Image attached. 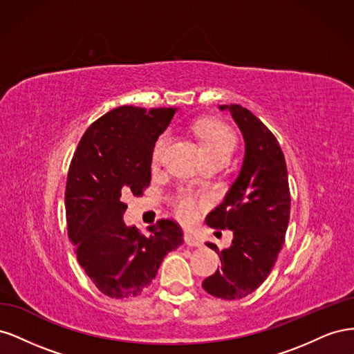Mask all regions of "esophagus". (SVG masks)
Masks as SVG:
<instances>
[{
	"label": "esophagus",
	"mask_w": 354,
	"mask_h": 354,
	"mask_svg": "<svg viewBox=\"0 0 354 354\" xmlns=\"http://www.w3.org/2000/svg\"><path fill=\"white\" fill-rule=\"evenodd\" d=\"M185 242L189 246H202V241L199 238H196L195 234H192V233H186L185 234Z\"/></svg>",
	"instance_id": "esophagus-1"
}]
</instances>
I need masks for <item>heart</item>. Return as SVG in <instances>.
<instances>
[{"label":"heart","instance_id":"1","mask_svg":"<svg viewBox=\"0 0 354 354\" xmlns=\"http://www.w3.org/2000/svg\"><path fill=\"white\" fill-rule=\"evenodd\" d=\"M195 134L199 138V143L203 153L208 159L214 158H230L234 147H236V137L227 125L218 121H201L195 125ZM169 145V134L159 136L153 149H152V167H159L164 160V155ZM177 216L186 221L192 223L198 217V202L189 194L181 195L176 202Z\"/></svg>","mask_w":354,"mask_h":354}]
</instances>
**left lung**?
I'll return each instance as SVG.
<instances>
[{
	"mask_svg": "<svg viewBox=\"0 0 354 354\" xmlns=\"http://www.w3.org/2000/svg\"><path fill=\"white\" fill-rule=\"evenodd\" d=\"M238 124L245 142L239 176L224 201L207 216V224L233 232L227 250L207 243L220 255L221 270L202 288L212 297L239 299L254 292L272 272L289 223L291 194L279 142L259 118L241 104H221Z\"/></svg>",
	"mask_w": 354,
	"mask_h": 354,
	"instance_id": "8db88e82",
	"label": "left lung"
}]
</instances>
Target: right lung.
<instances>
[{
    "label": "right lung",
    "instance_id": "obj_1",
    "mask_svg": "<svg viewBox=\"0 0 354 354\" xmlns=\"http://www.w3.org/2000/svg\"><path fill=\"white\" fill-rule=\"evenodd\" d=\"M177 109L121 106L84 133L68 173V234L78 263L100 292L133 298L152 283L164 257L183 243L173 220H159L145 236L122 220L133 194L151 183L152 149Z\"/></svg>",
    "mask_w": 354,
    "mask_h": 354
}]
</instances>
